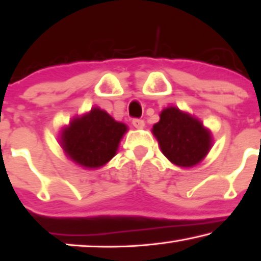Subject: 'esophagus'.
Masks as SVG:
<instances>
[{
    "label": "esophagus",
    "instance_id": "esophagus-1",
    "mask_svg": "<svg viewBox=\"0 0 261 261\" xmlns=\"http://www.w3.org/2000/svg\"><path fill=\"white\" fill-rule=\"evenodd\" d=\"M132 125H134L136 129H143V127L145 126V122H144L143 119L136 118V119L132 120Z\"/></svg>",
    "mask_w": 261,
    "mask_h": 261
}]
</instances>
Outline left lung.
Listing matches in <instances>:
<instances>
[{"mask_svg": "<svg viewBox=\"0 0 261 261\" xmlns=\"http://www.w3.org/2000/svg\"><path fill=\"white\" fill-rule=\"evenodd\" d=\"M159 117L152 134L163 154L180 168L199 164L212 147L211 131L199 119L176 107L165 108Z\"/></svg>", "mask_w": 261, "mask_h": 261, "instance_id": "1", "label": "left lung"}]
</instances>
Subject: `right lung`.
<instances>
[{"label": "right lung", "mask_w": 261, "mask_h": 261, "mask_svg": "<svg viewBox=\"0 0 261 261\" xmlns=\"http://www.w3.org/2000/svg\"><path fill=\"white\" fill-rule=\"evenodd\" d=\"M127 126L99 108L72 118L61 131L60 144L64 153L77 165L98 169L117 153Z\"/></svg>", "instance_id": "1"}]
</instances>
